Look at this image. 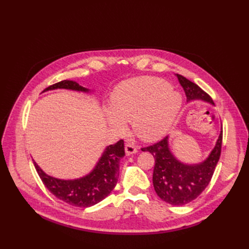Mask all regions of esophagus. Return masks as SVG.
<instances>
[{
  "label": "esophagus",
  "instance_id": "34e87169",
  "mask_svg": "<svg viewBox=\"0 0 249 249\" xmlns=\"http://www.w3.org/2000/svg\"><path fill=\"white\" fill-rule=\"evenodd\" d=\"M125 152L127 155H131L137 153V148L132 143H126L125 144Z\"/></svg>",
  "mask_w": 249,
  "mask_h": 249
}]
</instances>
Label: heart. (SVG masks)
Returning <instances> with one entry per match:
<instances>
[{"instance_id":"b5f03b06","label":"heart","mask_w":249,"mask_h":249,"mask_svg":"<svg viewBox=\"0 0 249 249\" xmlns=\"http://www.w3.org/2000/svg\"><path fill=\"white\" fill-rule=\"evenodd\" d=\"M181 106L180 93L166 81L152 76L134 77L115 88L106 118L117 133H124L125 122L132 121L139 138L155 141L168 132Z\"/></svg>"}]
</instances>
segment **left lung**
<instances>
[{
    "label": "left lung",
    "instance_id": "8db88e82",
    "mask_svg": "<svg viewBox=\"0 0 249 249\" xmlns=\"http://www.w3.org/2000/svg\"><path fill=\"white\" fill-rule=\"evenodd\" d=\"M177 76L185 89L188 102L201 100L214 105L210 96L199 86L180 74ZM222 135L221 129L214 148L206 160L198 163H186L178 160L169 147L168 136L151 146L142 148V151H149L154 158L152 182L155 193L161 200L174 206L186 205L206 189L220 159Z\"/></svg>",
    "mask_w": 249,
    "mask_h": 249
}]
</instances>
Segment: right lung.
Wrapping results in <instances>:
<instances>
[{
    "mask_svg": "<svg viewBox=\"0 0 249 249\" xmlns=\"http://www.w3.org/2000/svg\"><path fill=\"white\" fill-rule=\"evenodd\" d=\"M65 89L89 94L90 90L76 82L64 80L46 88L47 90ZM125 155L124 141L119 140L115 144L105 148L101 158L91 171L78 178L61 179L45 174L33 160L36 171L44 186L59 200L75 207L88 208L94 206L110 195L119 178V162Z\"/></svg>",
    "mask_w": 249,
    "mask_h": 249,
    "instance_id": "add662e5",
    "label": "right lung"
}]
</instances>
